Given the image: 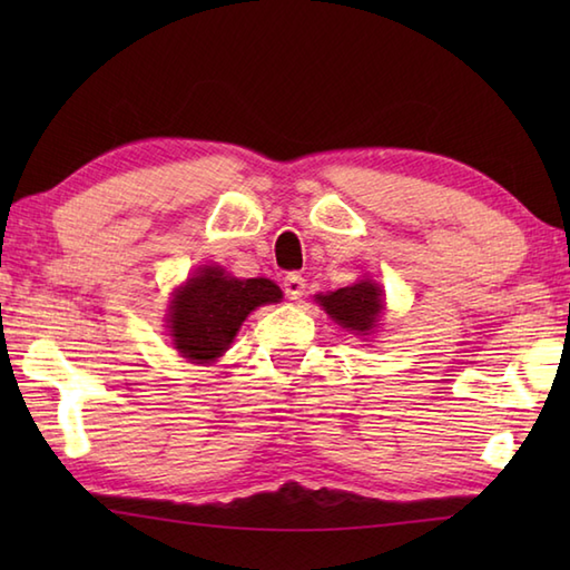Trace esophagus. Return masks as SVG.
<instances>
[{
	"mask_svg": "<svg viewBox=\"0 0 570 570\" xmlns=\"http://www.w3.org/2000/svg\"><path fill=\"white\" fill-rule=\"evenodd\" d=\"M304 288H306V278L301 274H288L284 278V292L292 301H298L301 296H304Z\"/></svg>",
	"mask_w": 570,
	"mask_h": 570,
	"instance_id": "obj_1",
	"label": "esophagus"
}]
</instances>
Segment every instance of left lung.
Wrapping results in <instances>:
<instances>
[{"label": "left lung", "instance_id": "left-lung-1", "mask_svg": "<svg viewBox=\"0 0 570 570\" xmlns=\"http://www.w3.org/2000/svg\"><path fill=\"white\" fill-rule=\"evenodd\" d=\"M316 301L341 328L353 331L355 335H370L377 328L384 311V294L372 278H362L331 294H318Z\"/></svg>", "mask_w": 570, "mask_h": 570}]
</instances>
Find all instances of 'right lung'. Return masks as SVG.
Segmentation results:
<instances>
[{"label": "right lung", "instance_id": "add662e5", "mask_svg": "<svg viewBox=\"0 0 570 570\" xmlns=\"http://www.w3.org/2000/svg\"><path fill=\"white\" fill-rule=\"evenodd\" d=\"M278 298L282 288L269 278H235L220 266H200L174 292L166 328L178 353L203 365L225 353L254 308Z\"/></svg>", "mask_w": 570, "mask_h": 570}]
</instances>
